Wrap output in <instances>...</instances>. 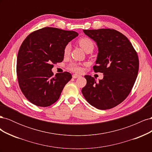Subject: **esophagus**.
I'll list each match as a JSON object with an SVG mask.
<instances>
[{
	"label": "esophagus",
	"instance_id": "esophagus-1",
	"mask_svg": "<svg viewBox=\"0 0 152 152\" xmlns=\"http://www.w3.org/2000/svg\"><path fill=\"white\" fill-rule=\"evenodd\" d=\"M72 77H73V78H74V79H77V78L80 77V75H78V74H73Z\"/></svg>",
	"mask_w": 152,
	"mask_h": 152
}]
</instances>
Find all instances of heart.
<instances>
[{
	"label": "heart",
	"mask_w": 152,
	"mask_h": 152,
	"mask_svg": "<svg viewBox=\"0 0 152 152\" xmlns=\"http://www.w3.org/2000/svg\"><path fill=\"white\" fill-rule=\"evenodd\" d=\"M78 43H79L80 46L82 48L85 52H89L91 53L94 49V44L92 41V40L88 37H82L78 40ZM71 50V45L70 44H68L65 45V48H64L63 53L65 56H68L70 54ZM68 69L71 71L75 72H80L82 71V68L79 64L72 62L70 65H68Z\"/></svg>",
	"instance_id": "b5f03b06"
}]
</instances>
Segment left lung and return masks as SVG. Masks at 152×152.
<instances>
[{
	"label": "left lung",
	"mask_w": 152,
	"mask_h": 152,
	"mask_svg": "<svg viewBox=\"0 0 152 152\" xmlns=\"http://www.w3.org/2000/svg\"><path fill=\"white\" fill-rule=\"evenodd\" d=\"M83 31L97 44L98 54L93 70L104 76L97 82L94 77L85 75L87 84L82 94L96 108H112L127 97L135 83L139 70L137 54L126 37L115 30Z\"/></svg>",
	"instance_id": "1"
}]
</instances>
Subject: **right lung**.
Instances as JSON below:
<instances>
[{"label":"right lung","mask_w":152,"mask_h":152,"mask_svg":"<svg viewBox=\"0 0 152 152\" xmlns=\"http://www.w3.org/2000/svg\"><path fill=\"white\" fill-rule=\"evenodd\" d=\"M75 31L45 27L32 32L21 44L17 58L20 88L30 102L47 107L57 102L72 79L65 72L53 77V64L63 60L65 45L78 36Z\"/></svg>","instance_id":"add662e5"}]
</instances>
